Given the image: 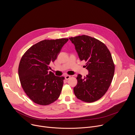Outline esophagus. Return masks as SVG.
Wrapping results in <instances>:
<instances>
[{
  "mask_svg": "<svg viewBox=\"0 0 135 135\" xmlns=\"http://www.w3.org/2000/svg\"><path fill=\"white\" fill-rule=\"evenodd\" d=\"M70 77L71 76L70 75H66L65 77V78L66 80H68V79H69L70 78Z\"/></svg>",
  "mask_w": 135,
  "mask_h": 135,
  "instance_id": "34e87169",
  "label": "esophagus"
}]
</instances>
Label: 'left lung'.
I'll return each mask as SVG.
<instances>
[{
	"instance_id": "8db88e82",
	"label": "left lung",
	"mask_w": 135,
	"mask_h": 135,
	"mask_svg": "<svg viewBox=\"0 0 135 135\" xmlns=\"http://www.w3.org/2000/svg\"><path fill=\"white\" fill-rule=\"evenodd\" d=\"M80 59L86 62L89 74L83 79L79 74L78 84L74 88L77 98L92 103L100 99L112 81L115 66L107 46L100 41L86 35L70 37Z\"/></svg>"
}]
</instances>
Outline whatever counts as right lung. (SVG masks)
<instances>
[{
	"label": "right lung",
	"mask_w": 135,
	"mask_h": 135,
	"mask_svg": "<svg viewBox=\"0 0 135 135\" xmlns=\"http://www.w3.org/2000/svg\"><path fill=\"white\" fill-rule=\"evenodd\" d=\"M68 38L44 40L30 47L23 54L18 66L21 86L35 103L49 105L59 97L64 84L63 76H56L50 71Z\"/></svg>",
	"instance_id": "right-lung-1"
}]
</instances>
